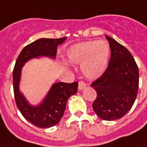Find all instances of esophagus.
I'll use <instances>...</instances> for the list:
<instances>
[{"label": "esophagus", "mask_w": 147, "mask_h": 147, "mask_svg": "<svg viewBox=\"0 0 147 147\" xmlns=\"http://www.w3.org/2000/svg\"><path fill=\"white\" fill-rule=\"evenodd\" d=\"M86 84L84 81H80L79 84H78V90H79L80 91H81V90L86 88Z\"/></svg>", "instance_id": "obj_1"}]
</instances>
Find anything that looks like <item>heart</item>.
I'll list each match as a JSON object with an SVG mask.
<instances>
[{
  "mask_svg": "<svg viewBox=\"0 0 147 147\" xmlns=\"http://www.w3.org/2000/svg\"><path fill=\"white\" fill-rule=\"evenodd\" d=\"M110 55L109 44L105 41H86L75 44L67 51V60L72 64H81L82 74L88 79H96L107 67Z\"/></svg>",
  "mask_w": 147,
  "mask_h": 147,
  "instance_id": "heart-1",
  "label": "heart"
}]
</instances>
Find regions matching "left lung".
<instances>
[{"mask_svg":"<svg viewBox=\"0 0 147 147\" xmlns=\"http://www.w3.org/2000/svg\"><path fill=\"white\" fill-rule=\"evenodd\" d=\"M110 60L103 74L91 84L97 96L93 103L96 115L105 120L122 118L134 105L139 88V69L125 47L109 36Z\"/></svg>","mask_w":147,"mask_h":147,"instance_id":"1","label":"left lung"}]
</instances>
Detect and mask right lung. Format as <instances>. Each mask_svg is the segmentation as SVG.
<instances>
[{
    "mask_svg": "<svg viewBox=\"0 0 147 147\" xmlns=\"http://www.w3.org/2000/svg\"><path fill=\"white\" fill-rule=\"evenodd\" d=\"M67 37L59 39L40 38L28 44L18 56L13 71V93L17 107L25 119L40 128H49L60 122L65 111L68 99L77 94L78 83L58 82L52 85L38 105H31L20 90L21 69L27 61L41 57L55 59L57 49Z\"/></svg>",
    "mask_w": 147,
    "mask_h": 147,
    "instance_id": "right-lung-1",
    "label": "right lung"
}]
</instances>
